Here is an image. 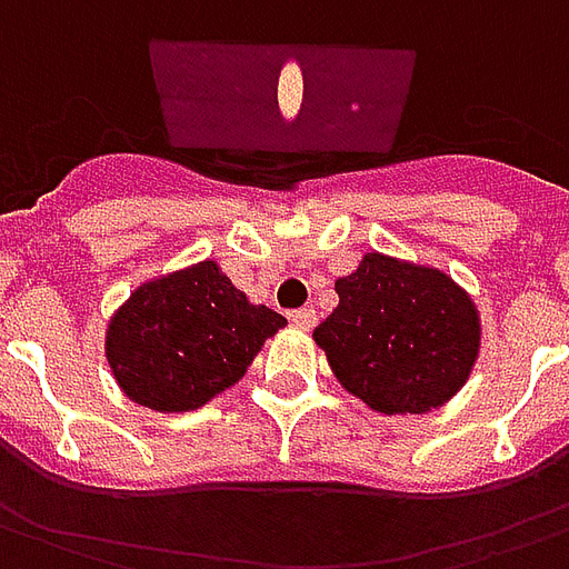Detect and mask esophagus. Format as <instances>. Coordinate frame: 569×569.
I'll return each instance as SVG.
<instances>
[{
    "mask_svg": "<svg viewBox=\"0 0 569 569\" xmlns=\"http://www.w3.org/2000/svg\"><path fill=\"white\" fill-rule=\"evenodd\" d=\"M315 321H318V315H315L312 306H306V309H293V312H290V325L300 327V330L315 327Z\"/></svg>",
    "mask_w": 569,
    "mask_h": 569,
    "instance_id": "obj_1",
    "label": "esophagus"
}]
</instances>
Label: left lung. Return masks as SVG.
<instances>
[{
	"mask_svg": "<svg viewBox=\"0 0 569 569\" xmlns=\"http://www.w3.org/2000/svg\"><path fill=\"white\" fill-rule=\"evenodd\" d=\"M336 293L339 306L312 336L342 388L370 409L421 416L470 379L479 315L446 272L367 254Z\"/></svg>",
	"mask_w": 569,
	"mask_h": 569,
	"instance_id": "obj_1",
	"label": "left lung"
}]
</instances>
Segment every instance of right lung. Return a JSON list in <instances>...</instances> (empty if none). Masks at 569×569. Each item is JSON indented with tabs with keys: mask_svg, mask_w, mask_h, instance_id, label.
<instances>
[{
	"mask_svg": "<svg viewBox=\"0 0 569 569\" xmlns=\"http://www.w3.org/2000/svg\"><path fill=\"white\" fill-rule=\"evenodd\" d=\"M288 321L248 302L214 260L178 269L130 293L111 318L106 358L132 403L190 412L242 379Z\"/></svg>",
	"mask_w": 569,
	"mask_h": 569,
	"instance_id": "add662e5",
	"label": "right lung"
}]
</instances>
